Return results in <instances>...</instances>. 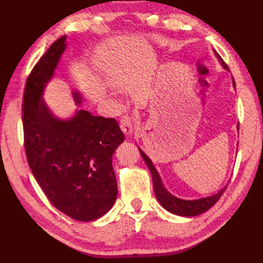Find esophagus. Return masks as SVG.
Masks as SVG:
<instances>
[{"instance_id": "34e87169", "label": "esophagus", "mask_w": 263, "mask_h": 263, "mask_svg": "<svg viewBox=\"0 0 263 263\" xmlns=\"http://www.w3.org/2000/svg\"><path fill=\"white\" fill-rule=\"evenodd\" d=\"M133 125H135V119L132 116H124L121 121V128L126 136H131L133 132Z\"/></svg>"}]
</instances>
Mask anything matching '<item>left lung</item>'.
Listing matches in <instances>:
<instances>
[{"instance_id":"1","label":"left lung","mask_w":263,"mask_h":263,"mask_svg":"<svg viewBox=\"0 0 263 263\" xmlns=\"http://www.w3.org/2000/svg\"><path fill=\"white\" fill-rule=\"evenodd\" d=\"M215 54L218 58V60L220 61V64L222 67H224V69L229 70L228 65L225 64L224 60L221 59V57L218 54L216 51H215ZM238 130H239V124H238ZM139 151L142 159L145 160L146 164H147L151 174H152L154 193H155V196H157L159 203L161 204L167 211L174 213V215L183 216V217H194V216L201 215V213L208 211L209 209L215 205L226 189L225 186V188H222L220 191H218V193L215 195L208 196V197H203V198H198V199L177 198L174 195L168 193L167 189L164 188L161 177H160L159 173L157 169H155L153 162L151 161V159L144 152H142L140 148Z\"/></svg>"}]
</instances>
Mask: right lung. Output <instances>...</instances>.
<instances>
[{
    "instance_id": "1",
    "label": "right lung",
    "mask_w": 263,
    "mask_h": 263,
    "mask_svg": "<svg viewBox=\"0 0 263 263\" xmlns=\"http://www.w3.org/2000/svg\"><path fill=\"white\" fill-rule=\"evenodd\" d=\"M66 35L50 46L25 83L24 147L31 172L53 205L79 221L105 215L117 198L112 155L124 141L115 118L78 110L72 118L55 117L43 101L66 48ZM77 104L81 95L73 92Z\"/></svg>"
}]
</instances>
